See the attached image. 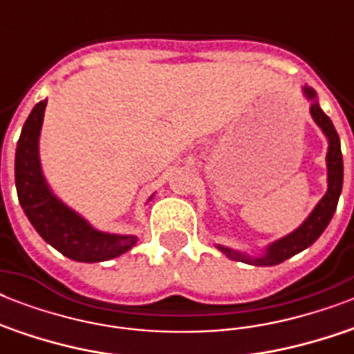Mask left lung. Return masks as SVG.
Segmentation results:
<instances>
[{"instance_id":"8db88e82","label":"left lung","mask_w":354,"mask_h":354,"mask_svg":"<svg viewBox=\"0 0 354 354\" xmlns=\"http://www.w3.org/2000/svg\"><path fill=\"white\" fill-rule=\"evenodd\" d=\"M303 95L310 101V115H313L314 122L322 128V132L325 133V138L329 141L327 158H325L327 160V193L316 204L313 213L303 221L301 226L268 244L261 255H250V253L236 252L232 248L216 244V248L233 261H241V263L253 264V266H275L286 259L294 257L296 253L307 250L310 244L318 241V236L325 232V227L329 226L330 218L335 215L338 198L342 194V183H344V160H342L340 138H338V132H336L333 121L319 108L316 91L310 86H303Z\"/></svg>"}]
</instances>
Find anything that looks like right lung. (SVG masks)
Wrapping results in <instances>:
<instances>
[{
	"label": "right lung",
	"mask_w": 354,
	"mask_h": 354,
	"mask_svg": "<svg viewBox=\"0 0 354 354\" xmlns=\"http://www.w3.org/2000/svg\"><path fill=\"white\" fill-rule=\"evenodd\" d=\"M46 106L47 99L32 108L16 147L14 178L19 205L41 239L66 257L79 263H102L119 257L136 246L138 236L95 230L53 193L41 172L38 141Z\"/></svg>",
	"instance_id": "obj_1"
}]
</instances>
